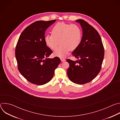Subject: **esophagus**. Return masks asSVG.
Here are the masks:
<instances>
[{
  "mask_svg": "<svg viewBox=\"0 0 120 120\" xmlns=\"http://www.w3.org/2000/svg\"><path fill=\"white\" fill-rule=\"evenodd\" d=\"M61 62H64L65 61V59L64 58H61Z\"/></svg>",
  "mask_w": 120,
  "mask_h": 120,
  "instance_id": "esophagus-1",
  "label": "esophagus"
}]
</instances>
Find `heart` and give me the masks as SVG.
Wrapping results in <instances>:
<instances>
[{
    "label": "heart",
    "mask_w": 120,
    "mask_h": 120,
    "mask_svg": "<svg viewBox=\"0 0 120 120\" xmlns=\"http://www.w3.org/2000/svg\"><path fill=\"white\" fill-rule=\"evenodd\" d=\"M52 35L45 37V42L51 49L55 50L60 43V45L54 51V55L61 58L64 57L69 51L75 50L82 40L80 28L75 25L59 22L51 30Z\"/></svg>",
    "instance_id": "obj_1"
}]
</instances>
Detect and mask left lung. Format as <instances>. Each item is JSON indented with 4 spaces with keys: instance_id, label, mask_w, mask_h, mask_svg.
I'll return each mask as SVG.
<instances>
[{
    "instance_id": "1",
    "label": "left lung",
    "mask_w": 120,
    "mask_h": 120,
    "mask_svg": "<svg viewBox=\"0 0 120 120\" xmlns=\"http://www.w3.org/2000/svg\"><path fill=\"white\" fill-rule=\"evenodd\" d=\"M75 21L80 23L82 28V36L80 45L72 53L78 60H66L69 64L67 74L72 82L82 84L91 81L100 72L105 51L97 30L82 19Z\"/></svg>"
}]
</instances>
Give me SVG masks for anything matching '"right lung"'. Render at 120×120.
Segmentation results:
<instances>
[{
    "instance_id": "right-lung-1",
    "label": "right lung",
    "mask_w": 120,
    "mask_h": 120,
    "mask_svg": "<svg viewBox=\"0 0 120 120\" xmlns=\"http://www.w3.org/2000/svg\"><path fill=\"white\" fill-rule=\"evenodd\" d=\"M56 21L34 22L24 30L17 43L15 55L19 70L33 84L40 85L49 82L60 63L58 57L48 58L52 51L44 40L45 31Z\"/></svg>"
}]
</instances>
